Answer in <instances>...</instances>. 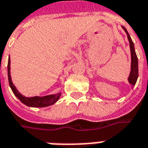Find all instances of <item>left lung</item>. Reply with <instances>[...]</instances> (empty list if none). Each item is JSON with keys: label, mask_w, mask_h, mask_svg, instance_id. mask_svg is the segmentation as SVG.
<instances>
[{"label": "left lung", "mask_w": 148, "mask_h": 148, "mask_svg": "<svg viewBox=\"0 0 148 148\" xmlns=\"http://www.w3.org/2000/svg\"><path fill=\"white\" fill-rule=\"evenodd\" d=\"M122 28L124 29V32H126L127 36V39L129 41V46H130V51H131V71L127 81L128 82L132 85V86L133 87L136 83L137 78H138V58H137L136 54V51H135V47H134V43L132 40L131 39L129 34L127 32V29L124 27L122 26Z\"/></svg>", "instance_id": "8db88e82"}]
</instances>
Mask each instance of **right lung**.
<instances>
[{
  "instance_id": "add662e5",
  "label": "right lung",
  "mask_w": 148,
  "mask_h": 148,
  "mask_svg": "<svg viewBox=\"0 0 148 148\" xmlns=\"http://www.w3.org/2000/svg\"><path fill=\"white\" fill-rule=\"evenodd\" d=\"M10 57L8 58V82L9 86L12 92L14 93V95L18 99L21 101V102L24 104L25 106L28 107H34V108H42V107H47L55 104L61 96V93H56V94H51V95H47V96L43 97H27L22 95L17 89L16 88L14 84L12 82L11 74H10Z\"/></svg>"
}]
</instances>
